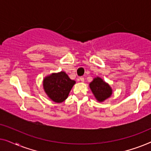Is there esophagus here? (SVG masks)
I'll list each match as a JSON object with an SVG mask.
<instances>
[{"label":"esophagus","mask_w":151,"mask_h":151,"mask_svg":"<svg viewBox=\"0 0 151 151\" xmlns=\"http://www.w3.org/2000/svg\"><path fill=\"white\" fill-rule=\"evenodd\" d=\"M80 81L83 82L84 81V77H80Z\"/></svg>","instance_id":"34e87169"}]
</instances>
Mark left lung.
Here are the masks:
<instances>
[{
    "label": "left lung",
    "mask_w": 151,
    "mask_h": 151,
    "mask_svg": "<svg viewBox=\"0 0 151 151\" xmlns=\"http://www.w3.org/2000/svg\"><path fill=\"white\" fill-rule=\"evenodd\" d=\"M91 90L98 102H102L112 95V88L102 78L97 77L89 84Z\"/></svg>",
    "instance_id": "8db88e82"
}]
</instances>
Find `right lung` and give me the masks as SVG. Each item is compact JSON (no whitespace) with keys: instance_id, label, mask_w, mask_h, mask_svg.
Returning <instances> with one entry per match:
<instances>
[{"instance_id":"1","label":"right lung","mask_w":151,"mask_h":151,"mask_svg":"<svg viewBox=\"0 0 151 151\" xmlns=\"http://www.w3.org/2000/svg\"><path fill=\"white\" fill-rule=\"evenodd\" d=\"M76 81L71 80L65 72L52 73L43 80V88L53 102L61 103L67 98Z\"/></svg>"}]
</instances>
